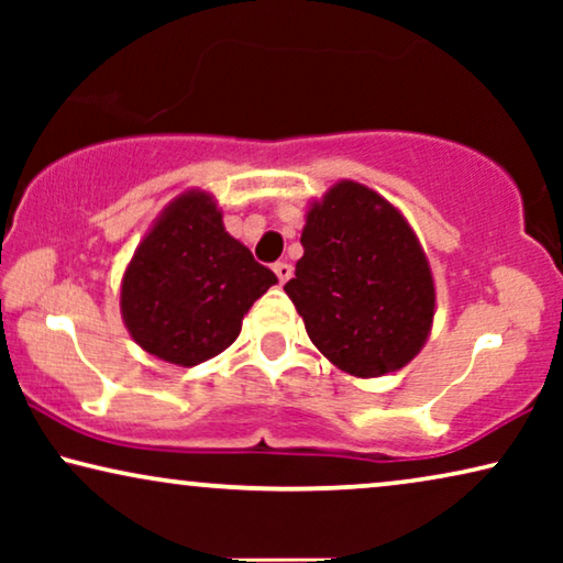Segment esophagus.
I'll return each mask as SVG.
<instances>
[{
    "instance_id": "obj_1",
    "label": "esophagus",
    "mask_w": 563,
    "mask_h": 563,
    "mask_svg": "<svg viewBox=\"0 0 563 563\" xmlns=\"http://www.w3.org/2000/svg\"><path fill=\"white\" fill-rule=\"evenodd\" d=\"M274 272H276V276H279V282L284 284L291 279V272H295V268H291V264H287V261H279V264H274Z\"/></svg>"
}]
</instances>
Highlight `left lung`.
Here are the masks:
<instances>
[{
	"label": "left lung",
	"instance_id": "8db88e82",
	"mask_svg": "<svg viewBox=\"0 0 563 563\" xmlns=\"http://www.w3.org/2000/svg\"><path fill=\"white\" fill-rule=\"evenodd\" d=\"M302 249L284 291L322 356L361 379L410 364L433 328L435 284L405 214L343 179L307 210Z\"/></svg>",
	"mask_w": 563,
	"mask_h": 563
}]
</instances>
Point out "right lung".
<instances>
[{"mask_svg":"<svg viewBox=\"0 0 563 563\" xmlns=\"http://www.w3.org/2000/svg\"><path fill=\"white\" fill-rule=\"evenodd\" d=\"M276 284L222 225L210 191L168 202L122 274L120 312L151 356L197 366L241 335L243 314Z\"/></svg>","mask_w":563,"mask_h":563,"instance_id":"1","label":"right lung"}]
</instances>
